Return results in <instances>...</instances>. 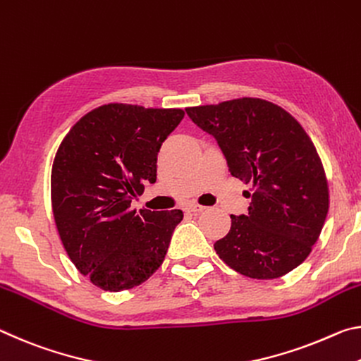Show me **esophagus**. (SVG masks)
Wrapping results in <instances>:
<instances>
[{
  "mask_svg": "<svg viewBox=\"0 0 361 361\" xmlns=\"http://www.w3.org/2000/svg\"><path fill=\"white\" fill-rule=\"evenodd\" d=\"M184 209L187 212H202V211H204V206L198 204V203H190V204H187Z\"/></svg>",
  "mask_w": 361,
  "mask_h": 361,
  "instance_id": "34e87169",
  "label": "esophagus"
}]
</instances>
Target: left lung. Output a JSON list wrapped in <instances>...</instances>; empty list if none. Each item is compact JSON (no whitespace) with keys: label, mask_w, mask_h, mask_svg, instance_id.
I'll return each instance as SVG.
<instances>
[{"label":"left lung","mask_w":361,"mask_h":361,"mask_svg":"<svg viewBox=\"0 0 361 361\" xmlns=\"http://www.w3.org/2000/svg\"><path fill=\"white\" fill-rule=\"evenodd\" d=\"M212 134L232 176L251 182L246 216L214 250L230 269L254 280H275L302 264L326 221L329 188L322 158L300 123L257 97L185 109Z\"/></svg>","instance_id":"left-lung-1"}]
</instances>
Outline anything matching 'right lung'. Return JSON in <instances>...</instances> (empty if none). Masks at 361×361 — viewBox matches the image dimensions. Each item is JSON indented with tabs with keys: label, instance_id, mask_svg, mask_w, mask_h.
Listing matches in <instances>:
<instances>
[{
	"label": "right lung",
	"instance_id": "add662e5",
	"mask_svg": "<svg viewBox=\"0 0 361 361\" xmlns=\"http://www.w3.org/2000/svg\"><path fill=\"white\" fill-rule=\"evenodd\" d=\"M182 109L105 104L75 123L51 171L56 227L70 261L94 286L118 293L149 280L166 256L184 212L140 211L133 197L157 180L163 142Z\"/></svg>",
	"mask_w": 361,
	"mask_h": 361
}]
</instances>
